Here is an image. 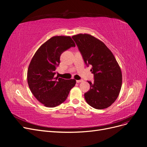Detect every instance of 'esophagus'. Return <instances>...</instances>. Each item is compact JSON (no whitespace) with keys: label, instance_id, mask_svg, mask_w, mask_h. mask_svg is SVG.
<instances>
[{"label":"esophagus","instance_id":"esophagus-1","mask_svg":"<svg viewBox=\"0 0 147 147\" xmlns=\"http://www.w3.org/2000/svg\"><path fill=\"white\" fill-rule=\"evenodd\" d=\"M76 81H77V83H81V82H83V80H77Z\"/></svg>","mask_w":147,"mask_h":147}]
</instances>
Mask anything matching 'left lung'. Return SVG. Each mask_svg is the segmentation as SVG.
Returning a JSON list of instances; mask_svg holds the SVG:
<instances>
[{
  "mask_svg": "<svg viewBox=\"0 0 147 147\" xmlns=\"http://www.w3.org/2000/svg\"><path fill=\"white\" fill-rule=\"evenodd\" d=\"M87 66H92L94 82L87 81L90 90L84 93L87 103L96 109L109 107L118 98L122 86V72L111 51L91 35L72 36Z\"/></svg>",
  "mask_w": 147,
  "mask_h": 147,
  "instance_id": "left-lung-1",
  "label": "left lung"
}]
</instances>
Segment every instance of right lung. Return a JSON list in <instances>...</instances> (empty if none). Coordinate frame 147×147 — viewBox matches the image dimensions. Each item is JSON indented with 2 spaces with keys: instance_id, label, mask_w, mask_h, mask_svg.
Listing matches in <instances>:
<instances>
[{
  "instance_id": "add662e5",
  "label": "right lung",
  "mask_w": 147,
  "mask_h": 147,
  "mask_svg": "<svg viewBox=\"0 0 147 147\" xmlns=\"http://www.w3.org/2000/svg\"><path fill=\"white\" fill-rule=\"evenodd\" d=\"M75 47L69 36H54L41 46L29 64L27 80L29 89L37 100L48 107H55L66 101L76 80L55 77L63 52Z\"/></svg>"
}]
</instances>
